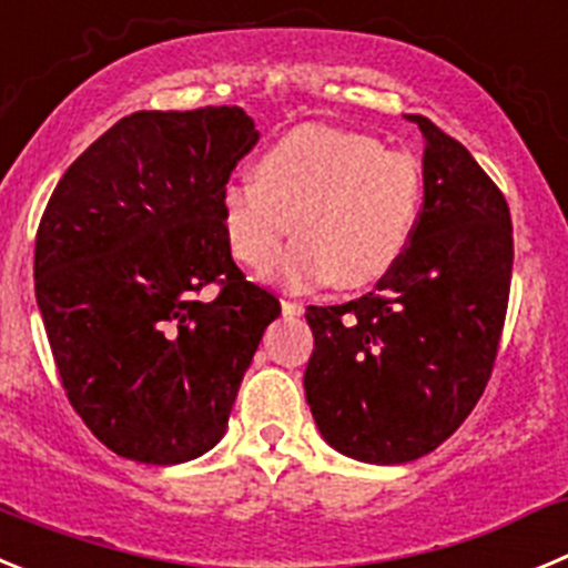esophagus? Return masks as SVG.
Masks as SVG:
<instances>
[{"label":"esophagus","instance_id":"34e87169","mask_svg":"<svg viewBox=\"0 0 568 568\" xmlns=\"http://www.w3.org/2000/svg\"><path fill=\"white\" fill-rule=\"evenodd\" d=\"M281 312L284 315H304V304L301 301H281Z\"/></svg>","mask_w":568,"mask_h":568}]
</instances>
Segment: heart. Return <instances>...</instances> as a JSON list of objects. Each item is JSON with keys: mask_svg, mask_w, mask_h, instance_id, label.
<instances>
[{"mask_svg": "<svg viewBox=\"0 0 568 568\" xmlns=\"http://www.w3.org/2000/svg\"><path fill=\"white\" fill-rule=\"evenodd\" d=\"M423 205L414 158L374 138L326 123H301L270 140L253 163V182L227 180L220 225L233 258L273 262L290 222L298 242L273 264L290 290L332 284L366 290L403 258Z\"/></svg>", "mask_w": 568, "mask_h": 568, "instance_id": "1", "label": "heart"}]
</instances>
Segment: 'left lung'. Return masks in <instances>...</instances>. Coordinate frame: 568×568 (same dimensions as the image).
<instances>
[{
    "mask_svg": "<svg viewBox=\"0 0 568 568\" xmlns=\"http://www.w3.org/2000/svg\"><path fill=\"white\" fill-rule=\"evenodd\" d=\"M425 196L377 293L306 306L304 388L321 436L372 465H403L454 434L485 394L513 278V222L496 182L423 118Z\"/></svg>",
    "mask_w": 568,
    "mask_h": 568,
    "instance_id": "left-lung-1",
    "label": "left lung"
}]
</instances>
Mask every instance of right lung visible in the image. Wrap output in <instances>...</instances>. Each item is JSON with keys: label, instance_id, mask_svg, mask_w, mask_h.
I'll list each match as a JSON object with an SVG mask.
<instances>
[{"label": "right lung", "instance_id": "right-lung-1", "mask_svg": "<svg viewBox=\"0 0 568 568\" xmlns=\"http://www.w3.org/2000/svg\"><path fill=\"white\" fill-rule=\"evenodd\" d=\"M239 106L134 112L64 171L36 233V301L67 399L123 459L180 465L225 436L281 304L244 278L220 191L256 145ZM216 283L221 295L200 300Z\"/></svg>", "mask_w": 568, "mask_h": 568}]
</instances>
